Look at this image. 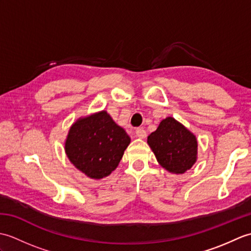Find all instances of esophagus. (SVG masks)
Returning a JSON list of instances; mask_svg holds the SVG:
<instances>
[{
	"instance_id": "1",
	"label": "esophagus",
	"mask_w": 251,
	"mask_h": 251,
	"mask_svg": "<svg viewBox=\"0 0 251 251\" xmlns=\"http://www.w3.org/2000/svg\"><path fill=\"white\" fill-rule=\"evenodd\" d=\"M136 136L138 138H141V139H143V138L147 137V131L143 128H137L136 129Z\"/></svg>"
}]
</instances>
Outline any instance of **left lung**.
<instances>
[{
    "mask_svg": "<svg viewBox=\"0 0 251 251\" xmlns=\"http://www.w3.org/2000/svg\"><path fill=\"white\" fill-rule=\"evenodd\" d=\"M148 145L163 168L173 174H183L197 158L196 137L174 117L163 120L148 137Z\"/></svg>",
    "mask_w": 251,
    "mask_h": 251,
    "instance_id": "left-lung-1",
    "label": "left lung"
}]
</instances>
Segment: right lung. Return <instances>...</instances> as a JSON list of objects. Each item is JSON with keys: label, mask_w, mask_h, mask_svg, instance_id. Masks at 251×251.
Masks as SVG:
<instances>
[{"label": "right lung", "mask_w": 251, "mask_h": 251, "mask_svg": "<svg viewBox=\"0 0 251 251\" xmlns=\"http://www.w3.org/2000/svg\"><path fill=\"white\" fill-rule=\"evenodd\" d=\"M130 143L124 128L106 111L78 119L71 126L65 143L68 158L92 179L109 176L119 166Z\"/></svg>", "instance_id": "1"}]
</instances>
